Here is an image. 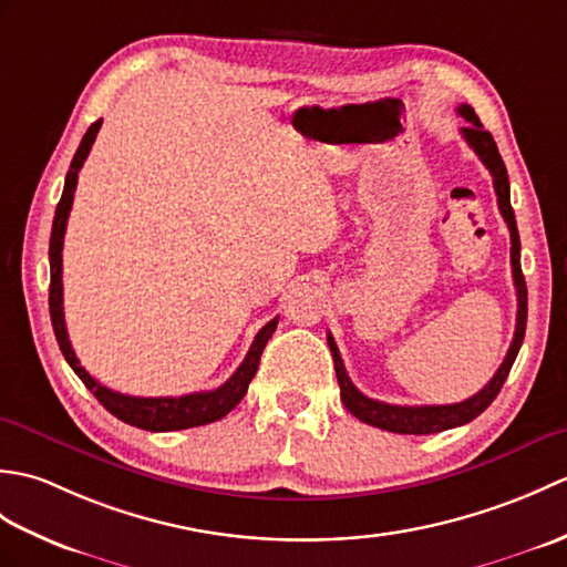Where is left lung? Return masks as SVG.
Here are the masks:
<instances>
[{"label":"left lung","instance_id":"1","mask_svg":"<svg viewBox=\"0 0 567 567\" xmlns=\"http://www.w3.org/2000/svg\"><path fill=\"white\" fill-rule=\"evenodd\" d=\"M457 114H461L467 122V126L461 128L463 138L467 141V146L480 155V161L485 163V167L492 175V183H495V192H497L499 212L504 216V221H507L509 234H512V277H514V287H516V305H519V309H516V331H514L509 351H507V355H504V363L495 372V378H492L477 394L470 396V400L457 402V404H441V406H400V404L370 400V396L360 392L351 382V378H348L339 348H336L333 336L329 333L327 339H329L336 378H339L341 400H343L346 409L355 419L365 421V424L392 431V433H414V436H424V433H439V431L453 429V426H463V424H467V421H473L475 416L483 414L485 409L495 402V396L499 394L504 380H507L509 370L516 360V353H519V348L524 343V333H526V280L522 272L519 231H516V216H514L512 202H509L507 167H504V161L497 151L495 138H492L489 131H485V126L480 124V118H477L473 106L461 104L457 106Z\"/></svg>","mask_w":567,"mask_h":567}]
</instances>
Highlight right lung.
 Listing matches in <instances>:
<instances>
[{
	"instance_id": "right-lung-1",
	"label": "right lung",
	"mask_w": 567,
	"mask_h": 567,
	"mask_svg": "<svg viewBox=\"0 0 567 567\" xmlns=\"http://www.w3.org/2000/svg\"><path fill=\"white\" fill-rule=\"evenodd\" d=\"M100 126H102V118L100 122H94L87 128V134L82 136L80 148L65 175L63 197H60L55 216H53L51 248H48V258H51V295H48V305H51V321H53L58 346L60 351H63L68 365L75 370V375L84 382V388L97 396L106 412H112L116 419H122L124 424L146 429V431H179V429L212 424V421L224 419L246 396L250 380L256 378L262 348L270 341V336L277 329V317L265 323V327L258 331L256 339H252L250 351L244 358V363L238 365V370L224 384H219V388L209 392H192L183 396H131V394H122L104 388L102 382L94 380L90 372L80 365V360L70 346L65 315H63V238H65L68 216L72 209V197H75V187H78V173L84 158L90 155V148L94 138H97Z\"/></svg>"
}]
</instances>
